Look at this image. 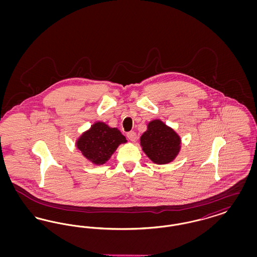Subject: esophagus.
<instances>
[{
	"label": "esophagus",
	"instance_id": "esophagus-1",
	"mask_svg": "<svg viewBox=\"0 0 257 257\" xmlns=\"http://www.w3.org/2000/svg\"><path fill=\"white\" fill-rule=\"evenodd\" d=\"M127 138H128L131 142L135 143V142L137 141V134H136L135 132H129V133H127Z\"/></svg>",
	"mask_w": 257,
	"mask_h": 257
}]
</instances>
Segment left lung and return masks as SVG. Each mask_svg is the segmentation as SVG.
<instances>
[{
  "label": "left lung",
  "mask_w": 257,
  "mask_h": 257,
  "mask_svg": "<svg viewBox=\"0 0 257 257\" xmlns=\"http://www.w3.org/2000/svg\"><path fill=\"white\" fill-rule=\"evenodd\" d=\"M147 126L140 144L147 157L157 165L174 161L181 150V137L161 119H153Z\"/></svg>",
  "instance_id": "1"
}]
</instances>
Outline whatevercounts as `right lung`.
Listing matches in <instances>:
<instances>
[{
  "instance_id": "add662e5",
  "label": "right lung",
  "mask_w": 257,
  "mask_h": 257,
  "mask_svg": "<svg viewBox=\"0 0 257 257\" xmlns=\"http://www.w3.org/2000/svg\"><path fill=\"white\" fill-rule=\"evenodd\" d=\"M126 143V138L117 128L96 121L76 139L75 146L84 158L95 166H102L111 158L117 147Z\"/></svg>"
}]
</instances>
